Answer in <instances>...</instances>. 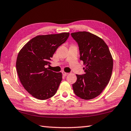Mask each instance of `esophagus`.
Segmentation results:
<instances>
[{"instance_id":"esophagus-1","label":"esophagus","mask_w":131,"mask_h":131,"mask_svg":"<svg viewBox=\"0 0 131 131\" xmlns=\"http://www.w3.org/2000/svg\"><path fill=\"white\" fill-rule=\"evenodd\" d=\"M62 74L64 76H67V75L68 74V73H66V72H62Z\"/></svg>"}]
</instances>
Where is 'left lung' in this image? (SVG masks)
<instances>
[{
    "label": "left lung",
    "mask_w": 131,
    "mask_h": 131,
    "mask_svg": "<svg viewBox=\"0 0 131 131\" xmlns=\"http://www.w3.org/2000/svg\"><path fill=\"white\" fill-rule=\"evenodd\" d=\"M78 44L80 59L83 61L85 74H76L73 89L77 96L85 100L100 95L112 76L113 61L108 46L102 39L88 32L71 34Z\"/></svg>",
    "instance_id": "obj_1"
}]
</instances>
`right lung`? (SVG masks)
<instances>
[{
    "label": "right lung",
    "instance_id": "add662e5",
    "mask_svg": "<svg viewBox=\"0 0 131 131\" xmlns=\"http://www.w3.org/2000/svg\"><path fill=\"white\" fill-rule=\"evenodd\" d=\"M69 33L39 35L29 41L19 52L16 62L18 76L24 88L33 96L45 100L54 96L62 79L61 72L46 66Z\"/></svg>",
    "mask_w": 131,
    "mask_h": 131
}]
</instances>
